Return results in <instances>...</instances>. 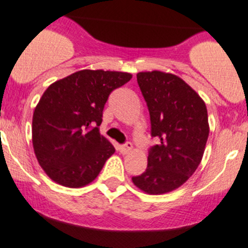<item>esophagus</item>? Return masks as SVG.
I'll use <instances>...</instances> for the list:
<instances>
[{"label": "esophagus", "mask_w": 248, "mask_h": 248, "mask_svg": "<svg viewBox=\"0 0 248 248\" xmlns=\"http://www.w3.org/2000/svg\"><path fill=\"white\" fill-rule=\"evenodd\" d=\"M132 143H131V142H127V143H124V144H122V146H120V152H121V153H127V152H129L131 151V149H132Z\"/></svg>", "instance_id": "34e87169"}]
</instances>
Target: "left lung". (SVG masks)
<instances>
[{
	"label": "left lung",
	"mask_w": 248,
	"mask_h": 248,
	"mask_svg": "<svg viewBox=\"0 0 248 248\" xmlns=\"http://www.w3.org/2000/svg\"><path fill=\"white\" fill-rule=\"evenodd\" d=\"M137 82L149 111L151 135L159 142L149 149L146 171L132 182L147 194L169 193L184 184L202 162L209 137L206 106L177 75L143 71Z\"/></svg>",
	"instance_id": "left-lung-1"
}]
</instances>
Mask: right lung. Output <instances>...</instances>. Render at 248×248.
Masks as SVG:
<instances>
[{
    "label": "right lung",
    "mask_w": 248,
    "mask_h": 248,
    "mask_svg": "<svg viewBox=\"0 0 248 248\" xmlns=\"http://www.w3.org/2000/svg\"><path fill=\"white\" fill-rule=\"evenodd\" d=\"M132 75L122 71L80 70L53 82L33 113L32 142L46 175L68 188L88 185L115 148L100 133L110 93Z\"/></svg>",
    "instance_id": "add662e5"
}]
</instances>
